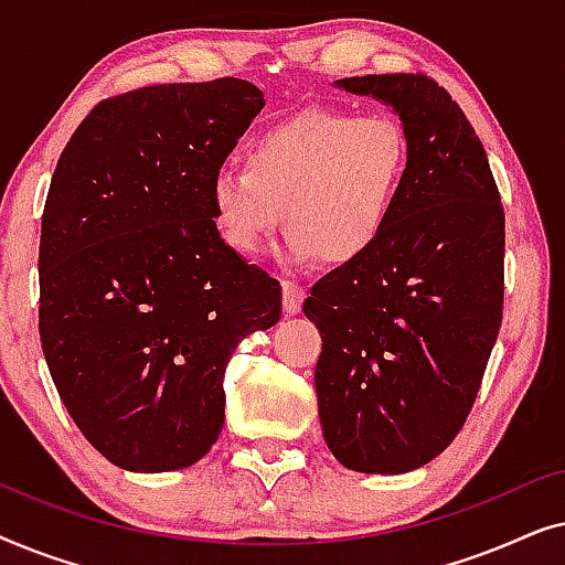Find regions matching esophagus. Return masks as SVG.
<instances>
[{
  "label": "esophagus",
  "mask_w": 565,
  "mask_h": 565,
  "mask_svg": "<svg viewBox=\"0 0 565 565\" xmlns=\"http://www.w3.org/2000/svg\"><path fill=\"white\" fill-rule=\"evenodd\" d=\"M303 298H306V288L296 280H285L282 282V308L285 313L292 316L300 311V306H303Z\"/></svg>",
  "instance_id": "obj_1"
}]
</instances>
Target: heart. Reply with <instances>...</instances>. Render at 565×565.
<instances>
[{"mask_svg":"<svg viewBox=\"0 0 565 565\" xmlns=\"http://www.w3.org/2000/svg\"><path fill=\"white\" fill-rule=\"evenodd\" d=\"M412 172L404 122L385 113L303 107L269 122L244 146V169L211 180L223 242L254 257L280 228L285 257L352 265L391 228Z\"/></svg>","mask_w":565,"mask_h":565,"instance_id":"heart-1","label":"heart"}]
</instances>
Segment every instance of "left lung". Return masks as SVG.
<instances>
[{"instance_id":"left-lung-1","label":"left lung","mask_w":565,"mask_h":565,"mask_svg":"<svg viewBox=\"0 0 565 565\" xmlns=\"http://www.w3.org/2000/svg\"><path fill=\"white\" fill-rule=\"evenodd\" d=\"M337 87L393 107L412 172L375 249L323 275L303 303L323 342L319 419L344 468L396 476L458 437L481 388L504 303V207L481 138L435 79Z\"/></svg>"}]
</instances>
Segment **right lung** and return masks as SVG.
Segmentation results:
<instances>
[{
    "mask_svg": "<svg viewBox=\"0 0 565 565\" xmlns=\"http://www.w3.org/2000/svg\"><path fill=\"white\" fill-rule=\"evenodd\" d=\"M265 107L252 82L157 84L99 103L61 153L41 223V342L66 412L113 466L198 462L244 337L282 290L223 242L211 180Z\"/></svg>",
    "mask_w": 565,
    "mask_h": 565,
    "instance_id": "add662e5",
    "label": "right lung"
}]
</instances>
